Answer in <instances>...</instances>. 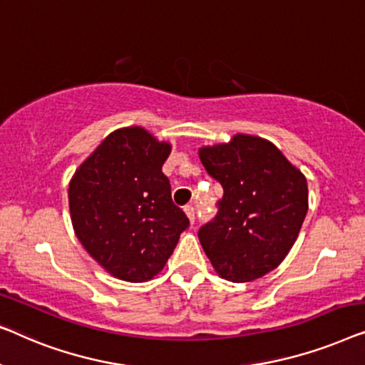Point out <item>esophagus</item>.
Returning a JSON list of instances; mask_svg holds the SVG:
<instances>
[{
  "instance_id": "obj_1",
  "label": "esophagus",
  "mask_w": 365,
  "mask_h": 365,
  "mask_svg": "<svg viewBox=\"0 0 365 365\" xmlns=\"http://www.w3.org/2000/svg\"><path fill=\"white\" fill-rule=\"evenodd\" d=\"M185 213H187L190 222L193 223L195 222V207H193V205H187V207H185Z\"/></svg>"
}]
</instances>
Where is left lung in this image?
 I'll list each match as a JSON object with an SVG mask.
<instances>
[{
	"label": "left lung",
	"instance_id": "obj_1",
	"mask_svg": "<svg viewBox=\"0 0 365 365\" xmlns=\"http://www.w3.org/2000/svg\"><path fill=\"white\" fill-rule=\"evenodd\" d=\"M210 177L223 187L217 215L198 230L213 268L233 283L258 279L286 258L307 213V182L273 143L235 135L200 148Z\"/></svg>",
	"mask_w": 365,
	"mask_h": 365
}]
</instances>
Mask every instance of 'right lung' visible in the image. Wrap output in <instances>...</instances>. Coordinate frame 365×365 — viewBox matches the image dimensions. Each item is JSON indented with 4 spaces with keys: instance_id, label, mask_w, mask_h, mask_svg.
I'll list each match as a JSON object with an SVG mask.
<instances>
[{
    "instance_id": "right-lung-1",
    "label": "right lung",
    "mask_w": 365,
    "mask_h": 365,
    "mask_svg": "<svg viewBox=\"0 0 365 365\" xmlns=\"http://www.w3.org/2000/svg\"><path fill=\"white\" fill-rule=\"evenodd\" d=\"M170 153L140 127L107 135L69 183L74 232L97 263L130 283L160 273L190 220L172 202Z\"/></svg>"
}]
</instances>
